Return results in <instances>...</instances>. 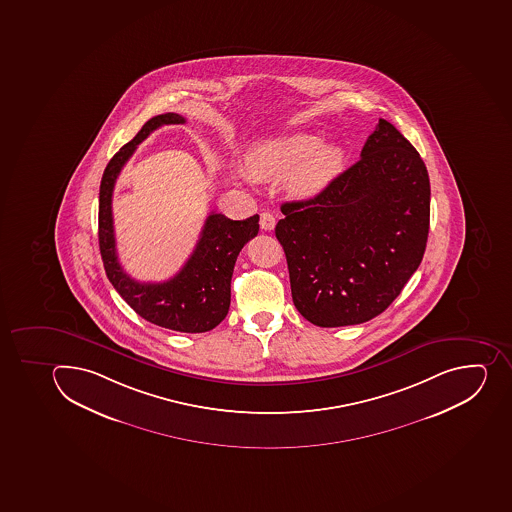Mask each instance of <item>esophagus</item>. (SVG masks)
Returning <instances> with one entry per match:
<instances>
[{
  "instance_id": "esophagus-1",
  "label": "esophagus",
  "mask_w": 512,
  "mask_h": 512,
  "mask_svg": "<svg viewBox=\"0 0 512 512\" xmlns=\"http://www.w3.org/2000/svg\"><path fill=\"white\" fill-rule=\"evenodd\" d=\"M259 225H261L264 232H271L276 227V217L271 212H263L261 217H259Z\"/></svg>"
}]
</instances>
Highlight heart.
I'll return each instance as SVG.
<instances>
[{"label": "heart", "mask_w": 512, "mask_h": 512, "mask_svg": "<svg viewBox=\"0 0 512 512\" xmlns=\"http://www.w3.org/2000/svg\"><path fill=\"white\" fill-rule=\"evenodd\" d=\"M344 148L339 143H320L312 134L277 138L254 148L248 155L249 171L259 179L290 178V191L297 197L320 194L343 166Z\"/></svg>", "instance_id": "b5f03b06"}]
</instances>
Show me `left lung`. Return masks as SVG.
Listing matches in <instances>:
<instances>
[{
	"mask_svg": "<svg viewBox=\"0 0 512 512\" xmlns=\"http://www.w3.org/2000/svg\"><path fill=\"white\" fill-rule=\"evenodd\" d=\"M429 205L424 161L378 120L357 163L313 199L280 207L276 236L300 315L338 328L385 312L423 261Z\"/></svg>",
	"mask_w": 512,
	"mask_h": 512,
	"instance_id": "1",
	"label": "left lung"
}]
</instances>
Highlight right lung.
Segmentation results:
<instances>
[{
	"instance_id": "obj_1",
	"label": "right lung",
	"mask_w": 512,
	"mask_h": 512,
	"mask_svg": "<svg viewBox=\"0 0 512 512\" xmlns=\"http://www.w3.org/2000/svg\"><path fill=\"white\" fill-rule=\"evenodd\" d=\"M184 122L186 119L174 112L152 117L107 163L99 187V249L107 279L135 313L161 328L179 333H205L227 316L232 298L233 267L241 248L258 235L259 215L246 220H230L212 212L183 269L171 279L155 284L137 282L120 266L112 220V191L117 176L134 155L138 143L161 125Z\"/></svg>"
}]
</instances>
